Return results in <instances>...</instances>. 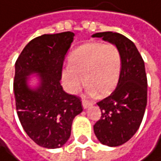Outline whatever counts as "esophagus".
<instances>
[{"label":"esophagus","instance_id":"esophagus-1","mask_svg":"<svg viewBox=\"0 0 161 161\" xmlns=\"http://www.w3.org/2000/svg\"><path fill=\"white\" fill-rule=\"evenodd\" d=\"M92 103H90V102H87V101H85V100H83L82 101V106H83V108L86 109V108H90L91 106H92Z\"/></svg>","mask_w":161,"mask_h":161}]
</instances>
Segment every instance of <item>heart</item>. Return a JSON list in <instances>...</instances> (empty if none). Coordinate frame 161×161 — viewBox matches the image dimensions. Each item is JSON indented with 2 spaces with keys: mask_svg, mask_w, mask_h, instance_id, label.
I'll list each match as a JSON object with an SVG mask.
<instances>
[{
  "mask_svg": "<svg viewBox=\"0 0 161 161\" xmlns=\"http://www.w3.org/2000/svg\"><path fill=\"white\" fill-rule=\"evenodd\" d=\"M69 65L61 70V80L69 93H76L85 83L89 94L101 97L111 94L120 80L122 55L113 44L88 42L74 49ZM84 78H83V76Z\"/></svg>",
  "mask_w": 161,
  "mask_h": 161,
  "instance_id": "b5f03b06",
  "label": "heart"
}]
</instances>
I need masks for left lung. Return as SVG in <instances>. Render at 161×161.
<instances>
[{"mask_svg":"<svg viewBox=\"0 0 161 161\" xmlns=\"http://www.w3.org/2000/svg\"><path fill=\"white\" fill-rule=\"evenodd\" d=\"M92 36L115 45L122 55L119 83L110 96L97 103L102 117L93 126L102 144L115 147L128 142L142 124L147 105L145 66L137 47L126 36L113 32Z\"/></svg>","mask_w":161,"mask_h":161,"instance_id":"left-lung-1","label":"left lung"}]
</instances>
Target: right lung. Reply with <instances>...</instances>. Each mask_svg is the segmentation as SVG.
<instances>
[{
    "label": "right lung",
    "instance_id": "right-lung-1",
    "mask_svg": "<svg viewBox=\"0 0 161 161\" xmlns=\"http://www.w3.org/2000/svg\"><path fill=\"white\" fill-rule=\"evenodd\" d=\"M73 38L72 32L37 36L15 64L19 120L26 134L44 148L62 147L70 137L73 119L83 111L80 99L60 85L63 61Z\"/></svg>",
    "mask_w": 161,
    "mask_h": 161
}]
</instances>
